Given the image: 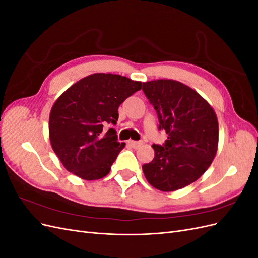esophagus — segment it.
<instances>
[{"label": "esophagus", "instance_id": "1", "mask_svg": "<svg viewBox=\"0 0 258 258\" xmlns=\"http://www.w3.org/2000/svg\"><path fill=\"white\" fill-rule=\"evenodd\" d=\"M129 144L134 148H138L143 144V142L142 141H129Z\"/></svg>", "mask_w": 258, "mask_h": 258}]
</instances>
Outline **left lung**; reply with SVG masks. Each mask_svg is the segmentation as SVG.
I'll use <instances>...</instances> for the list:
<instances>
[{
    "label": "left lung",
    "mask_w": 258,
    "mask_h": 258,
    "mask_svg": "<svg viewBox=\"0 0 258 258\" xmlns=\"http://www.w3.org/2000/svg\"><path fill=\"white\" fill-rule=\"evenodd\" d=\"M144 95L154 106L159 130L168 140L153 144L155 157L142 166L155 188L173 191L194 183L212 163L218 144V122L213 108L188 86L172 80L143 83Z\"/></svg>",
    "instance_id": "left-lung-1"
}]
</instances>
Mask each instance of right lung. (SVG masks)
Masks as SVG:
<instances>
[{
    "label": "right lung",
    "mask_w": 258,
    "mask_h": 258,
    "mask_svg": "<svg viewBox=\"0 0 258 258\" xmlns=\"http://www.w3.org/2000/svg\"><path fill=\"white\" fill-rule=\"evenodd\" d=\"M141 88V82L97 73L84 77L57 99L49 116V139L69 172L87 181L108 174L124 147L111 127L118 120L119 105Z\"/></svg>",
    "instance_id": "add662e5"
}]
</instances>
